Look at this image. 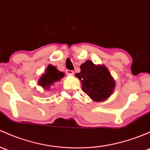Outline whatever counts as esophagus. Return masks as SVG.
Instances as JSON below:
<instances>
[{"label":"esophagus","mask_w":150,"mask_h":150,"mask_svg":"<svg viewBox=\"0 0 150 150\" xmlns=\"http://www.w3.org/2000/svg\"><path fill=\"white\" fill-rule=\"evenodd\" d=\"M66 73H67L68 75H73V71L70 70H66Z\"/></svg>","instance_id":"obj_1"}]
</instances>
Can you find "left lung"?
<instances>
[{
    "mask_svg": "<svg viewBox=\"0 0 150 150\" xmlns=\"http://www.w3.org/2000/svg\"><path fill=\"white\" fill-rule=\"evenodd\" d=\"M80 72L75 76L80 80L82 90L96 102L103 101L111 96L116 83L105 66L96 65L87 60L80 65Z\"/></svg>",
    "mask_w": 150,
    "mask_h": 150,
    "instance_id": "left-lung-1",
    "label": "left lung"
}]
</instances>
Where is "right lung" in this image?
I'll use <instances>...</instances> for the list:
<instances>
[{
    "label": "right lung",
    "instance_id": "obj_1",
    "mask_svg": "<svg viewBox=\"0 0 150 150\" xmlns=\"http://www.w3.org/2000/svg\"><path fill=\"white\" fill-rule=\"evenodd\" d=\"M64 76V72H59V70H57L54 66L49 64L45 73L39 78L38 83L43 88L48 90L50 86H52L58 80H60Z\"/></svg>",
    "mask_w": 150,
    "mask_h": 150
}]
</instances>
